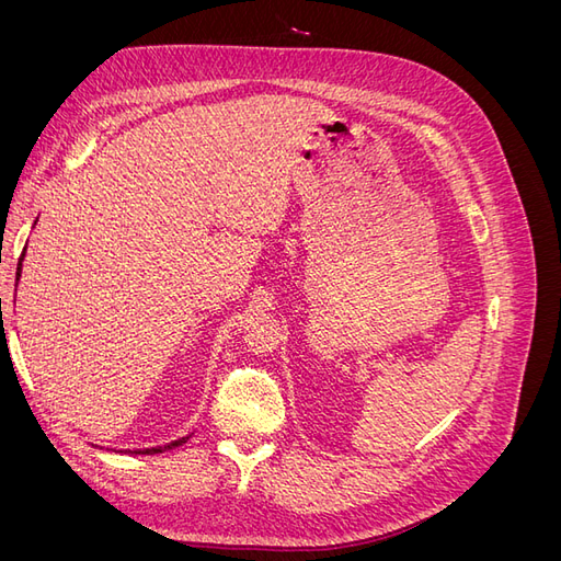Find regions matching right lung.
Instances as JSON below:
<instances>
[{"label": "right lung", "instance_id": "1", "mask_svg": "<svg viewBox=\"0 0 561 561\" xmlns=\"http://www.w3.org/2000/svg\"><path fill=\"white\" fill-rule=\"evenodd\" d=\"M23 257H25V250H23ZM23 257H21V262H19V271H15V276H19V278H21V271H23ZM186 439H190V435H186V437H178V439H173V443H168V445H163V447L138 449V451H130V454H161V451H168V449H175V447L184 445Z\"/></svg>", "mask_w": 561, "mask_h": 561}]
</instances>
